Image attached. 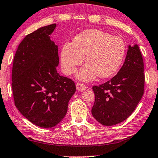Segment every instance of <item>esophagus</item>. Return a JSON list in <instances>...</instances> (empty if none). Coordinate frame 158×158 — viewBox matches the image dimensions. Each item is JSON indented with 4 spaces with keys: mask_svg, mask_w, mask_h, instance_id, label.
<instances>
[{
    "mask_svg": "<svg viewBox=\"0 0 158 158\" xmlns=\"http://www.w3.org/2000/svg\"><path fill=\"white\" fill-rule=\"evenodd\" d=\"M76 87H77V90L79 91H82L85 90V89L86 88V86L84 85V84H81V83H77Z\"/></svg>",
    "mask_w": 158,
    "mask_h": 158,
    "instance_id": "obj_1",
    "label": "esophagus"
}]
</instances>
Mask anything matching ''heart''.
Segmentation results:
<instances>
[{
    "instance_id": "b5f03b06",
    "label": "heart",
    "mask_w": 158,
    "mask_h": 158,
    "mask_svg": "<svg viewBox=\"0 0 158 158\" xmlns=\"http://www.w3.org/2000/svg\"><path fill=\"white\" fill-rule=\"evenodd\" d=\"M126 44L121 37L99 30H86L74 37L72 44L66 42L61 49V65L64 74L76 72L85 57L86 64L77 72V79L91 81L98 76L108 78L123 62Z\"/></svg>"
}]
</instances>
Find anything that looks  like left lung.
Wrapping results in <instances>:
<instances>
[{
  "mask_svg": "<svg viewBox=\"0 0 158 158\" xmlns=\"http://www.w3.org/2000/svg\"><path fill=\"white\" fill-rule=\"evenodd\" d=\"M144 64L139 47L128 45L126 60L116 76L94 86L95 102L91 114L106 126L121 123L131 116L144 93Z\"/></svg>",
  "mask_w": 158,
  "mask_h": 158,
  "instance_id": "obj_1",
  "label": "left lung"
}]
</instances>
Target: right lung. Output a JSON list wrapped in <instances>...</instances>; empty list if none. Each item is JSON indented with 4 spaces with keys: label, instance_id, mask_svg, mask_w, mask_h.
<instances>
[{
    "label": "right lung",
    "instance_id": "right-lung-1",
    "mask_svg": "<svg viewBox=\"0 0 158 158\" xmlns=\"http://www.w3.org/2000/svg\"><path fill=\"white\" fill-rule=\"evenodd\" d=\"M56 25L40 27L25 36L16 51L12 70L16 108L42 128H52L64 118L76 91L74 82L56 72L58 47L50 39Z\"/></svg>",
    "mask_w": 158,
    "mask_h": 158
}]
</instances>
